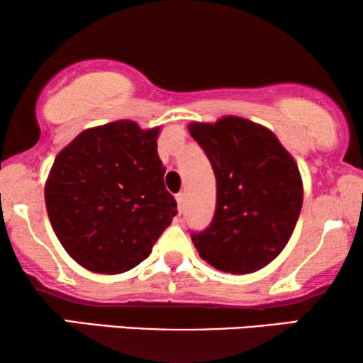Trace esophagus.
<instances>
[{
  "label": "esophagus",
  "mask_w": 363,
  "mask_h": 363,
  "mask_svg": "<svg viewBox=\"0 0 363 363\" xmlns=\"http://www.w3.org/2000/svg\"><path fill=\"white\" fill-rule=\"evenodd\" d=\"M177 203H178V210H183V206H185V195L183 193H178L177 195Z\"/></svg>",
  "instance_id": "obj_1"
}]
</instances>
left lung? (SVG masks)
I'll use <instances>...</instances> for the list:
<instances>
[{"instance_id": "1", "label": "left lung", "mask_w": 363, "mask_h": 363, "mask_svg": "<svg viewBox=\"0 0 363 363\" xmlns=\"http://www.w3.org/2000/svg\"><path fill=\"white\" fill-rule=\"evenodd\" d=\"M216 178L210 226L191 233L200 256L218 271L255 272L289 241L302 208L294 158L266 127L241 117L188 125Z\"/></svg>"}]
</instances>
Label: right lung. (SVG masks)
Instances as JSON below:
<instances>
[{
    "mask_svg": "<svg viewBox=\"0 0 363 363\" xmlns=\"http://www.w3.org/2000/svg\"><path fill=\"white\" fill-rule=\"evenodd\" d=\"M158 132L132 121L87 128L54 160L44 190L49 221L86 269L121 274L140 264L178 213Z\"/></svg>",
    "mask_w": 363,
    "mask_h": 363,
    "instance_id": "add662e5",
    "label": "right lung"
}]
</instances>
